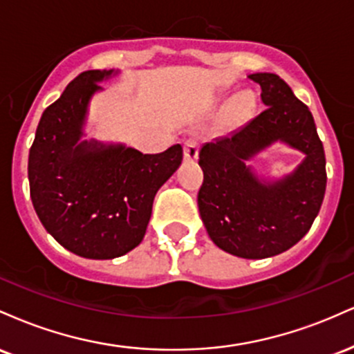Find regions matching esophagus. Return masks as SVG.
Segmentation results:
<instances>
[{"mask_svg":"<svg viewBox=\"0 0 354 354\" xmlns=\"http://www.w3.org/2000/svg\"><path fill=\"white\" fill-rule=\"evenodd\" d=\"M198 149H200V143H198L196 140H193V138L186 140L185 145H183V154H185V160L188 161L196 160Z\"/></svg>","mask_w":354,"mask_h":354,"instance_id":"esophagus-1","label":"esophagus"}]
</instances>
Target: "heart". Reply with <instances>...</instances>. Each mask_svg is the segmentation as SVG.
Wrapping results in <instances>:
<instances>
[{
	"label": "heart",
	"mask_w": 354,
	"mask_h": 354,
	"mask_svg": "<svg viewBox=\"0 0 354 354\" xmlns=\"http://www.w3.org/2000/svg\"><path fill=\"white\" fill-rule=\"evenodd\" d=\"M250 111H251V98L248 95H241L230 103L228 120L231 123H239V121H243L248 115H250Z\"/></svg>",
	"instance_id": "b5f03b06"
}]
</instances>
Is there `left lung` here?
<instances>
[{
    "instance_id": "obj_1",
    "label": "left lung",
    "mask_w": 354,
    "mask_h": 354,
    "mask_svg": "<svg viewBox=\"0 0 354 354\" xmlns=\"http://www.w3.org/2000/svg\"><path fill=\"white\" fill-rule=\"evenodd\" d=\"M265 109L238 131L200 149L198 208L209 238L226 253L261 259L290 250L311 228L326 191V158L311 111L273 73H254ZM276 140L305 154L278 182L259 180L248 159Z\"/></svg>"
}]
</instances>
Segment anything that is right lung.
Returning a JSON list of instances; mask_svg holds the SVG:
<instances>
[{
	"instance_id": "1",
	"label": "right lung",
	"mask_w": 354,
	"mask_h": 354,
	"mask_svg": "<svg viewBox=\"0 0 354 354\" xmlns=\"http://www.w3.org/2000/svg\"><path fill=\"white\" fill-rule=\"evenodd\" d=\"M113 70L84 71L43 111L28 158L35 211L44 230L89 259L123 256L143 241L158 189L183 160L181 145L143 154L80 141L91 96Z\"/></svg>"
}]
</instances>
